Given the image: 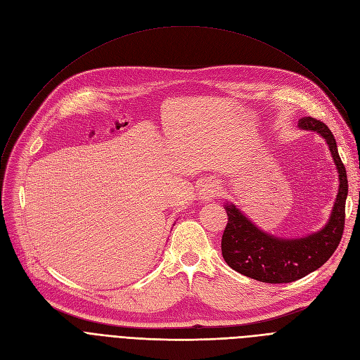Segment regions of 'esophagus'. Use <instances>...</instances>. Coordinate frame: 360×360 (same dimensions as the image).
I'll list each match as a JSON object with an SVG mask.
<instances>
[{"mask_svg": "<svg viewBox=\"0 0 360 360\" xmlns=\"http://www.w3.org/2000/svg\"><path fill=\"white\" fill-rule=\"evenodd\" d=\"M200 195L204 201H212L216 195V184L214 182H205L200 188Z\"/></svg>", "mask_w": 360, "mask_h": 360, "instance_id": "obj_1", "label": "esophagus"}]
</instances>
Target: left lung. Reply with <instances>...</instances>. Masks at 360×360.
<instances>
[{"instance_id": "left-lung-1", "label": "left lung", "mask_w": 360, "mask_h": 360, "mask_svg": "<svg viewBox=\"0 0 360 360\" xmlns=\"http://www.w3.org/2000/svg\"><path fill=\"white\" fill-rule=\"evenodd\" d=\"M302 129L316 131L330 147L338 170L340 188L333 213L323 231L300 239H278L259 231L235 205H226L228 224L221 236V255L235 271L264 283H290L318 270L342 240L349 191L346 167L338 156L330 128L316 118L299 120Z\"/></svg>"}]
</instances>
